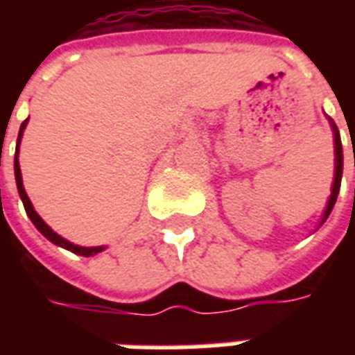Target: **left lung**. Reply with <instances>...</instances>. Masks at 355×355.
Returning <instances> with one entry per match:
<instances>
[{
  "label": "left lung",
  "instance_id": "8db88e82",
  "mask_svg": "<svg viewBox=\"0 0 355 355\" xmlns=\"http://www.w3.org/2000/svg\"><path fill=\"white\" fill-rule=\"evenodd\" d=\"M333 123V121H331ZM333 131H335V155H336V165H335V182H333V192H331V198H329L327 209H325V215H323V220H327V216L331 215V211L335 207L336 196H338V190H340V178H343V144H340V137H338V131H336V125L333 123Z\"/></svg>",
  "mask_w": 355,
  "mask_h": 355
}]
</instances>
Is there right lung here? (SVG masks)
I'll return each mask as SVG.
<instances>
[{"instance_id":"1","label":"right lung","mask_w":355,"mask_h":355,"mask_svg":"<svg viewBox=\"0 0 355 355\" xmlns=\"http://www.w3.org/2000/svg\"><path fill=\"white\" fill-rule=\"evenodd\" d=\"M28 119L26 121H22V125H20V131H19V142H17V154H15V178H17V188H19V193H20V200H22V203H24V209H26L28 216H30V220L34 223V226L37 228V230L42 232L45 238L49 239V241H53L55 245H60L64 247V249H68V251H72V253L76 254H81V257H93V254L101 253L104 247H80V245H73V243H70V241H66L64 238H60L57 232H53L47 226V224L43 223L42 216L37 215L34 211V207H32V203H30V200H28L26 192H24V186H22V175H20V165H19V144H20V139H22V132H24V127H26Z\"/></svg>"}]
</instances>
